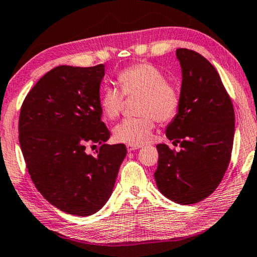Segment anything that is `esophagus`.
I'll return each instance as SVG.
<instances>
[{
	"label": "esophagus",
	"mask_w": 257,
	"mask_h": 257,
	"mask_svg": "<svg viewBox=\"0 0 257 257\" xmlns=\"http://www.w3.org/2000/svg\"><path fill=\"white\" fill-rule=\"evenodd\" d=\"M141 146H134V145H126V149H127V152H133L136 151V149H139Z\"/></svg>",
	"instance_id": "obj_1"
}]
</instances>
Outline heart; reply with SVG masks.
I'll list each match as a JSON object with an SVG mask.
<instances>
[{
    "mask_svg": "<svg viewBox=\"0 0 257 257\" xmlns=\"http://www.w3.org/2000/svg\"><path fill=\"white\" fill-rule=\"evenodd\" d=\"M120 90L105 87L100 95V108L108 119H115L121 111L125 96H140L138 113L115 126L116 141L141 146L152 140L155 118L167 123L176 117L180 105L178 90L167 82L160 69L149 63H137L121 70L117 76Z\"/></svg>",
    "mask_w": 257,
    "mask_h": 257,
    "instance_id": "obj_1",
    "label": "heart"
}]
</instances>
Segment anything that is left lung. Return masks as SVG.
Masks as SVG:
<instances>
[{
  "label": "left lung",
  "mask_w": 257,
  "mask_h": 257,
  "mask_svg": "<svg viewBox=\"0 0 257 257\" xmlns=\"http://www.w3.org/2000/svg\"><path fill=\"white\" fill-rule=\"evenodd\" d=\"M176 55L183 74L180 105L165 134L181 149L157 145L154 177L162 194L186 206L210 195L226 172L233 147L234 109L210 62L186 48L177 49Z\"/></svg>",
  "instance_id": "left-lung-1"
}]
</instances>
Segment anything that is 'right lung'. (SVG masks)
I'll return each instance as SVG.
<instances>
[{
  "label": "right lung",
  "instance_id": "obj_1",
  "mask_svg": "<svg viewBox=\"0 0 257 257\" xmlns=\"http://www.w3.org/2000/svg\"><path fill=\"white\" fill-rule=\"evenodd\" d=\"M104 65H60L30 90L19 115V144L31 179L54 207L90 216L111 195L126 156L123 144L108 145L101 120L100 85ZM98 143L95 156L85 153Z\"/></svg>",
  "mask_w": 257,
  "mask_h": 257
}]
</instances>
